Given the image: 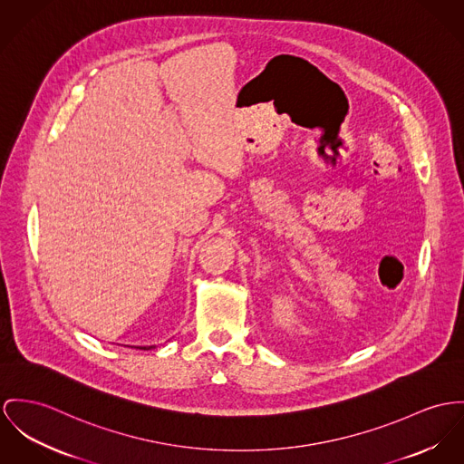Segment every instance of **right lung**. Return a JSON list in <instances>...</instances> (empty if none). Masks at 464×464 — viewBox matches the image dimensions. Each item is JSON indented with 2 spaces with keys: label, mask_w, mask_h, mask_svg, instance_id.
<instances>
[{
  "label": "right lung",
  "mask_w": 464,
  "mask_h": 464,
  "mask_svg": "<svg viewBox=\"0 0 464 464\" xmlns=\"http://www.w3.org/2000/svg\"><path fill=\"white\" fill-rule=\"evenodd\" d=\"M151 348H155V346H140V350H151Z\"/></svg>",
  "instance_id": "obj_1"
}]
</instances>
